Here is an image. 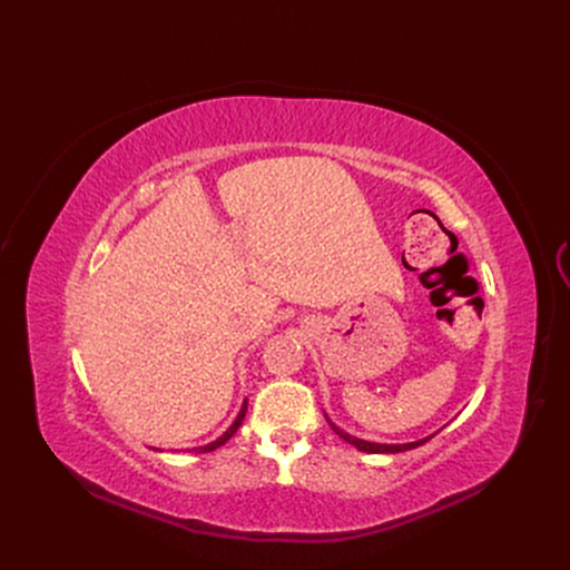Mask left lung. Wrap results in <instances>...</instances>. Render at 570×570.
Listing matches in <instances>:
<instances>
[{
    "mask_svg": "<svg viewBox=\"0 0 570 570\" xmlns=\"http://www.w3.org/2000/svg\"><path fill=\"white\" fill-rule=\"evenodd\" d=\"M327 417V415H325ZM327 423H331V428L346 441V443H351V445H355L357 451H363V453H404V451H411V448H417V445H423L428 439H432V436H425V439H417V441H411V443H374V441H365V439H357V436H351L348 432H344V430H340L331 417H327Z\"/></svg>",
    "mask_w": 570,
    "mask_h": 570,
    "instance_id": "obj_1",
    "label": "left lung"
}]
</instances>
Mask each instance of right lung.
<instances>
[{"mask_svg": "<svg viewBox=\"0 0 570 570\" xmlns=\"http://www.w3.org/2000/svg\"><path fill=\"white\" fill-rule=\"evenodd\" d=\"M245 413H247V400L243 402V409H239V413H237V417H235V421H233V425L217 439V441H213V443H207V445H200V448H194V451L196 453H213V451H217V448L219 445H224L235 432H237V428L239 425H243V421H245Z\"/></svg>", "mask_w": 570, "mask_h": 570, "instance_id": "right-lung-1", "label": "right lung"}]
</instances>
